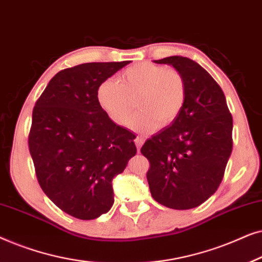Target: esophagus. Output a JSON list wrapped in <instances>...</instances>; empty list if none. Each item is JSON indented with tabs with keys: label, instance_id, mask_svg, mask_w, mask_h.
<instances>
[{
	"label": "esophagus",
	"instance_id": "esophagus-1",
	"mask_svg": "<svg viewBox=\"0 0 262 262\" xmlns=\"http://www.w3.org/2000/svg\"><path fill=\"white\" fill-rule=\"evenodd\" d=\"M135 143H136V146H137V150L139 151V150H141V146L143 145V143H144V138H143L142 136H137V137L135 138Z\"/></svg>",
	"mask_w": 262,
	"mask_h": 262
}]
</instances>
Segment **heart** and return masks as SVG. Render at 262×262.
Wrapping results in <instances>:
<instances>
[{"label": "heart", "mask_w": 262, "mask_h": 262, "mask_svg": "<svg viewBox=\"0 0 262 262\" xmlns=\"http://www.w3.org/2000/svg\"><path fill=\"white\" fill-rule=\"evenodd\" d=\"M185 78L174 68L151 62L135 64L120 74L119 81L106 80L98 89V102L114 124L125 126L137 99L139 111L130 126L151 132L168 125L181 112L186 101Z\"/></svg>", "instance_id": "heart-1"}]
</instances>
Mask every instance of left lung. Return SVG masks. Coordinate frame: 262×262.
Listing matches in <instances>:
<instances>
[{
    "mask_svg": "<svg viewBox=\"0 0 262 262\" xmlns=\"http://www.w3.org/2000/svg\"><path fill=\"white\" fill-rule=\"evenodd\" d=\"M154 62L180 71L187 94L179 116L141 149L150 162V193L169 209H193L221 185L232 150V117L223 91L194 60L171 56Z\"/></svg>",
    "mask_w": 262,
    "mask_h": 262,
    "instance_id": "8db88e82",
    "label": "left lung"
}]
</instances>
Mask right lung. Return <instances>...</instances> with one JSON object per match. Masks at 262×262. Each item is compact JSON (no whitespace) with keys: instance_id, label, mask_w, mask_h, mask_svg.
<instances>
[{"instance_id":"1","label":"right lung","mask_w":262,"mask_h":262,"mask_svg":"<svg viewBox=\"0 0 262 262\" xmlns=\"http://www.w3.org/2000/svg\"><path fill=\"white\" fill-rule=\"evenodd\" d=\"M131 60L84 63L51 78L32 114L28 148L38 182L64 212L83 221L108 212L112 181L136 155V136L98 102L100 84Z\"/></svg>"}]
</instances>
